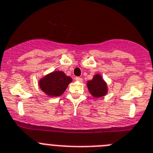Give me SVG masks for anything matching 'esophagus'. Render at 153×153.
Returning a JSON list of instances; mask_svg holds the SVG:
<instances>
[{
	"instance_id": "obj_1",
	"label": "esophagus",
	"mask_w": 153,
	"mask_h": 153,
	"mask_svg": "<svg viewBox=\"0 0 153 153\" xmlns=\"http://www.w3.org/2000/svg\"><path fill=\"white\" fill-rule=\"evenodd\" d=\"M75 80L79 81V82H82V78H80V77H75Z\"/></svg>"
}]
</instances>
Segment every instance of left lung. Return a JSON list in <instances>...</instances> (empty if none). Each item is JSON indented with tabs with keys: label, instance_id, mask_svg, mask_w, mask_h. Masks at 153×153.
Wrapping results in <instances>:
<instances>
[{
	"label": "left lung",
	"instance_id": "left-lung-1",
	"mask_svg": "<svg viewBox=\"0 0 153 153\" xmlns=\"http://www.w3.org/2000/svg\"><path fill=\"white\" fill-rule=\"evenodd\" d=\"M88 91L94 97L99 98L103 96L107 92V86L104 81L102 80L100 74H96L93 79L87 82Z\"/></svg>",
	"mask_w": 153,
	"mask_h": 153
}]
</instances>
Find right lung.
<instances>
[{"label": "right lung", "mask_w": 153, "mask_h": 153, "mask_svg": "<svg viewBox=\"0 0 153 153\" xmlns=\"http://www.w3.org/2000/svg\"><path fill=\"white\" fill-rule=\"evenodd\" d=\"M71 78L66 76L63 71H53L39 81V87L45 93L51 96H59L64 93Z\"/></svg>", "instance_id": "1"}]
</instances>
